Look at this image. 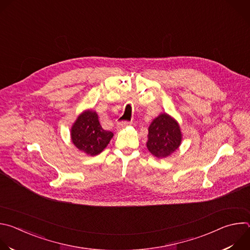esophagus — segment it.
Returning <instances> with one entry per match:
<instances>
[{
	"mask_svg": "<svg viewBox=\"0 0 250 250\" xmlns=\"http://www.w3.org/2000/svg\"><path fill=\"white\" fill-rule=\"evenodd\" d=\"M129 123L128 122H119L117 124V129H122L124 127H125Z\"/></svg>",
	"mask_w": 250,
	"mask_h": 250,
	"instance_id": "esophagus-1",
	"label": "esophagus"
}]
</instances>
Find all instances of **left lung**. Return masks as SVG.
I'll return each mask as SVG.
<instances>
[{"label":"left lung","mask_w":250,"mask_h":250,"mask_svg":"<svg viewBox=\"0 0 250 250\" xmlns=\"http://www.w3.org/2000/svg\"><path fill=\"white\" fill-rule=\"evenodd\" d=\"M182 133L179 124L166 113L155 118L148 127L146 146L157 158L171 155L180 146Z\"/></svg>","instance_id":"1"}]
</instances>
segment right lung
<instances>
[{"label":"right lung","mask_w":250,"mask_h":250,"mask_svg":"<svg viewBox=\"0 0 250 250\" xmlns=\"http://www.w3.org/2000/svg\"><path fill=\"white\" fill-rule=\"evenodd\" d=\"M114 133L104 130L99 122L96 112H83L71 127V139L74 146L88 155L100 154L109 145Z\"/></svg>","instance_id":"obj_1"}]
</instances>
